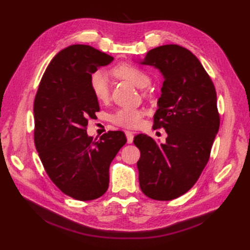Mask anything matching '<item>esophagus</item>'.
I'll use <instances>...</instances> for the list:
<instances>
[{
	"mask_svg": "<svg viewBox=\"0 0 250 250\" xmlns=\"http://www.w3.org/2000/svg\"><path fill=\"white\" fill-rule=\"evenodd\" d=\"M125 136H126V142L131 144V143H133V132L131 131H125Z\"/></svg>",
	"mask_w": 250,
	"mask_h": 250,
	"instance_id": "esophagus-1",
	"label": "esophagus"
}]
</instances>
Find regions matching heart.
I'll return each instance as SVG.
<instances>
[{
  "label": "heart",
  "instance_id": "b5f03b06",
  "mask_svg": "<svg viewBox=\"0 0 250 250\" xmlns=\"http://www.w3.org/2000/svg\"><path fill=\"white\" fill-rule=\"evenodd\" d=\"M114 75L124 79L133 86L143 89L150 83V77L140 66L131 63H121L114 67ZM90 89L94 98L100 102H106L109 98V84L107 77L103 72H95L90 77ZM143 117V111L139 109H119L111 115L110 120L115 125L124 128H136L139 126Z\"/></svg>",
  "mask_w": 250,
  "mask_h": 250
}]
</instances>
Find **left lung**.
Masks as SVG:
<instances>
[{"mask_svg":"<svg viewBox=\"0 0 250 250\" xmlns=\"http://www.w3.org/2000/svg\"><path fill=\"white\" fill-rule=\"evenodd\" d=\"M140 63L164 78L153 128L167 133L163 144L145 134L134 137L140 187L148 198L169 201L192 188L208 161L220 125L217 94L198 58L182 46H159Z\"/></svg>","mask_w":250,"mask_h":250,"instance_id":"1","label":"left lung"}]
</instances>
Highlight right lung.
I'll return each instance as SVG.
<instances>
[{
  "mask_svg": "<svg viewBox=\"0 0 250 250\" xmlns=\"http://www.w3.org/2000/svg\"><path fill=\"white\" fill-rule=\"evenodd\" d=\"M114 58L88 45H72L47 66L34 100V143L46 173L63 193L79 201L102 196L109 166L126 143L122 131L88 136V119L100 110L90 77Z\"/></svg>",
  "mask_w": 250,
  "mask_h": 250,
  "instance_id": "obj_1",
  "label": "right lung"
}]
</instances>
